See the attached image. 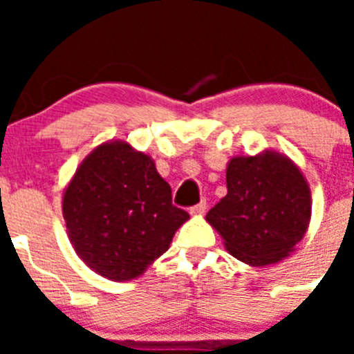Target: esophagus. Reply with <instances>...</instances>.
<instances>
[{"label":"esophagus","mask_w":354,"mask_h":354,"mask_svg":"<svg viewBox=\"0 0 354 354\" xmlns=\"http://www.w3.org/2000/svg\"><path fill=\"white\" fill-rule=\"evenodd\" d=\"M205 209H207V204H205V200H202L200 204L193 205V207L189 209V214H192V216H202L205 212Z\"/></svg>","instance_id":"1"}]
</instances>
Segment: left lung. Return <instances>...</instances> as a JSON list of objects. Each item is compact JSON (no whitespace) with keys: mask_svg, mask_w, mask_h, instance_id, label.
Listing matches in <instances>:
<instances>
[{"mask_svg":"<svg viewBox=\"0 0 354 354\" xmlns=\"http://www.w3.org/2000/svg\"><path fill=\"white\" fill-rule=\"evenodd\" d=\"M312 193L301 168L278 150L234 156L227 162V195L205 220L230 255L252 268L283 261L305 237Z\"/></svg>","mask_w":354,"mask_h":354,"instance_id":"left-lung-1","label":"left lung"}]
</instances>
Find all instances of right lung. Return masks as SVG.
I'll return each mask as SVG.
<instances>
[{
  "mask_svg": "<svg viewBox=\"0 0 354 354\" xmlns=\"http://www.w3.org/2000/svg\"><path fill=\"white\" fill-rule=\"evenodd\" d=\"M62 212L77 257L111 282L142 277L189 220L154 159L124 140L102 142L81 161Z\"/></svg>",
  "mask_w": 354,
  "mask_h": 354,
  "instance_id": "1",
  "label": "right lung"
}]
</instances>
